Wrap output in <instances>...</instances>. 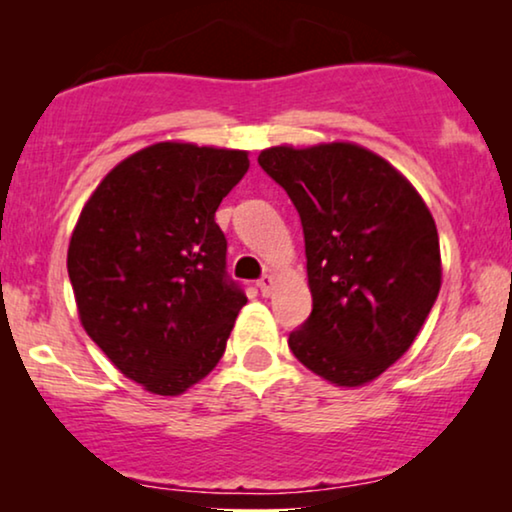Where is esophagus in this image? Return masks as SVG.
I'll return each instance as SVG.
<instances>
[{
    "instance_id": "esophagus-1",
    "label": "esophagus",
    "mask_w": 512,
    "mask_h": 512,
    "mask_svg": "<svg viewBox=\"0 0 512 512\" xmlns=\"http://www.w3.org/2000/svg\"><path fill=\"white\" fill-rule=\"evenodd\" d=\"M258 291H261V296L268 298L275 291V275H263L258 279Z\"/></svg>"
}]
</instances>
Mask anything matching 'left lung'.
Returning <instances> with one entry per match:
<instances>
[{
  "label": "left lung",
  "instance_id": "left-lung-1",
  "mask_svg": "<svg viewBox=\"0 0 512 512\" xmlns=\"http://www.w3.org/2000/svg\"><path fill=\"white\" fill-rule=\"evenodd\" d=\"M258 165L298 209L312 312L296 359L338 387L382 375L415 342L440 291L436 221L401 172L363 146H272Z\"/></svg>",
  "mask_w": 512,
  "mask_h": 512
}]
</instances>
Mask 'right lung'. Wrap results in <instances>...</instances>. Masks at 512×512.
Masks as SVG:
<instances>
[{
  "label": "right lung",
  "mask_w": 512,
  "mask_h": 512,
  "mask_svg": "<svg viewBox=\"0 0 512 512\" xmlns=\"http://www.w3.org/2000/svg\"><path fill=\"white\" fill-rule=\"evenodd\" d=\"M247 170V151L160 142L118 163L79 216L67 272L81 324L151 394L212 373L247 305L214 221Z\"/></svg>",
  "instance_id": "right-lung-1"
}]
</instances>
